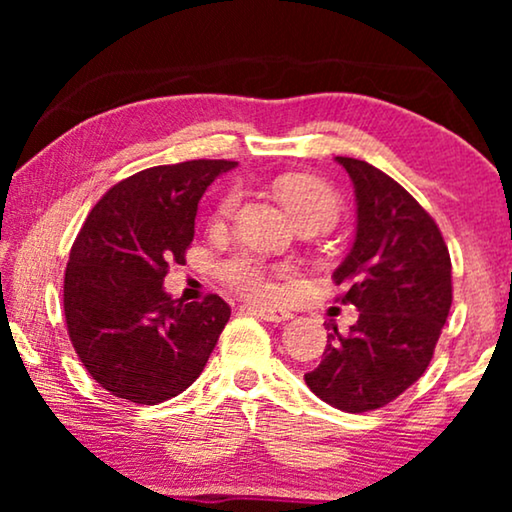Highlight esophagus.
I'll list each match as a JSON object with an SVG mask.
<instances>
[{
	"label": "esophagus",
	"instance_id": "34e87169",
	"mask_svg": "<svg viewBox=\"0 0 512 512\" xmlns=\"http://www.w3.org/2000/svg\"><path fill=\"white\" fill-rule=\"evenodd\" d=\"M254 312L258 314V317L270 321V324H284V321H289L293 314L282 310V307H265V305H258L254 307Z\"/></svg>",
	"mask_w": 512,
	"mask_h": 512
}]
</instances>
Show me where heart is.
Wrapping results in <instances>:
<instances>
[{
	"mask_svg": "<svg viewBox=\"0 0 512 512\" xmlns=\"http://www.w3.org/2000/svg\"><path fill=\"white\" fill-rule=\"evenodd\" d=\"M275 193L298 223H319L321 228H331L340 216L342 202L338 191L319 177L286 174V177L275 181ZM237 200H240V193L230 191L223 198L219 212L223 216L233 214ZM214 270L223 284L244 293V296L265 298L272 293V270L261 258L244 254V251L216 261ZM282 272L286 270L282 268Z\"/></svg>",
	"mask_w": 512,
	"mask_h": 512,
	"instance_id": "b5f03b06",
	"label": "heart"
}]
</instances>
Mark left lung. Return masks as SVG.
<instances>
[{
	"mask_svg": "<svg viewBox=\"0 0 512 512\" xmlns=\"http://www.w3.org/2000/svg\"><path fill=\"white\" fill-rule=\"evenodd\" d=\"M356 195V237L333 282L359 307L340 333L328 326L324 359L307 387L333 408L368 412L424 375L452 305V263L440 228L405 188L366 160L335 158Z\"/></svg>",
	"mask_w": 512,
	"mask_h": 512,
	"instance_id": "left-lung-1",
	"label": "left lung"
}]
</instances>
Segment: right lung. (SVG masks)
<instances>
[{
	"instance_id": "obj_1",
	"label": "right lung",
	"mask_w": 512,
	"mask_h": 512,
	"mask_svg": "<svg viewBox=\"0 0 512 512\" xmlns=\"http://www.w3.org/2000/svg\"><path fill=\"white\" fill-rule=\"evenodd\" d=\"M233 160L158 165L118 181L90 209L69 251L65 321L90 377L130 403L156 405L198 380L230 307L216 293L200 303L163 289L172 263H186L207 186Z\"/></svg>"
}]
</instances>
